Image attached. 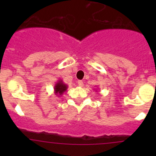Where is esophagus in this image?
Segmentation results:
<instances>
[{
	"label": "esophagus",
	"instance_id": "obj_1",
	"mask_svg": "<svg viewBox=\"0 0 156 156\" xmlns=\"http://www.w3.org/2000/svg\"><path fill=\"white\" fill-rule=\"evenodd\" d=\"M78 84L79 87H83L84 86V83H83L82 81H78Z\"/></svg>",
	"mask_w": 156,
	"mask_h": 156
}]
</instances>
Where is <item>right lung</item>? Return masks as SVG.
<instances>
[{
    "label": "right lung",
    "instance_id": "add662e5",
    "mask_svg": "<svg viewBox=\"0 0 156 156\" xmlns=\"http://www.w3.org/2000/svg\"><path fill=\"white\" fill-rule=\"evenodd\" d=\"M67 88H68V85L62 81V80H59L56 84L54 85V94L56 95V97H61L66 91Z\"/></svg>",
    "mask_w": 156,
    "mask_h": 156
}]
</instances>
